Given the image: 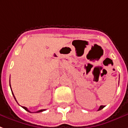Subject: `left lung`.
Returning a JSON list of instances; mask_svg holds the SVG:
<instances>
[{
  "label": "left lung",
  "instance_id": "obj_1",
  "mask_svg": "<svg viewBox=\"0 0 128 128\" xmlns=\"http://www.w3.org/2000/svg\"><path fill=\"white\" fill-rule=\"evenodd\" d=\"M104 107H105V106H104V105H101V106H100V107H99V109L98 110V111H99V110H101L102 109H103V108H104Z\"/></svg>",
  "mask_w": 128,
  "mask_h": 128
}]
</instances>
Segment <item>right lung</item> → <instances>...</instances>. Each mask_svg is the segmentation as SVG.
<instances>
[{"label":"right lung","instance_id":"1","mask_svg":"<svg viewBox=\"0 0 128 128\" xmlns=\"http://www.w3.org/2000/svg\"><path fill=\"white\" fill-rule=\"evenodd\" d=\"M10 89H11V87H10ZM12 94H13V96H14V99L16 100V99H15V97H14V94L12 93ZM23 107L24 110H26V111H27V112H30V113H32V112H29V110H28V109H27V107ZM45 110H40V111H38V112H36V113H39V112H44V111H45Z\"/></svg>","mask_w":128,"mask_h":128}]
</instances>
